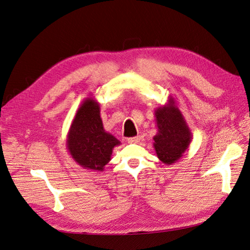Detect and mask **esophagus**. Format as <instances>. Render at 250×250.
Here are the masks:
<instances>
[{"mask_svg":"<svg viewBox=\"0 0 250 250\" xmlns=\"http://www.w3.org/2000/svg\"><path fill=\"white\" fill-rule=\"evenodd\" d=\"M140 140H141V138H140L139 135H138V137L129 138V139H128L127 141H128V143H129V144H137V143H139V142H140Z\"/></svg>","mask_w":250,"mask_h":250,"instance_id":"34e87169","label":"esophagus"}]
</instances>
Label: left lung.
Instances as JSON below:
<instances>
[{"label": "left lung", "instance_id": "8db88e82", "mask_svg": "<svg viewBox=\"0 0 250 250\" xmlns=\"http://www.w3.org/2000/svg\"><path fill=\"white\" fill-rule=\"evenodd\" d=\"M154 117L157 127V133L153 138L155 152L164 164L172 165L188 148L192 132L172 96L167 104L154 110Z\"/></svg>", "mask_w": 250, "mask_h": 250}]
</instances>
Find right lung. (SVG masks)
<instances>
[{"mask_svg": "<svg viewBox=\"0 0 250 250\" xmlns=\"http://www.w3.org/2000/svg\"><path fill=\"white\" fill-rule=\"evenodd\" d=\"M121 142L105 131L100 117V104L87 97L78 108L66 135V148L83 169L103 171L111 160L112 150Z\"/></svg>", "mask_w": 250, "mask_h": 250, "instance_id": "right-lung-1", "label": "right lung"}]
</instances>
